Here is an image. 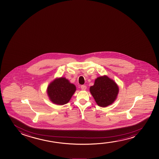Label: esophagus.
Segmentation results:
<instances>
[{
	"mask_svg": "<svg viewBox=\"0 0 159 159\" xmlns=\"http://www.w3.org/2000/svg\"><path fill=\"white\" fill-rule=\"evenodd\" d=\"M86 86H85V85H81V89L82 90H85V89H86Z\"/></svg>",
	"mask_w": 159,
	"mask_h": 159,
	"instance_id": "1",
	"label": "esophagus"
}]
</instances>
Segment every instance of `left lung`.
<instances>
[{"instance_id": "8db88e82", "label": "left lung", "mask_w": 159, "mask_h": 159, "mask_svg": "<svg viewBox=\"0 0 159 159\" xmlns=\"http://www.w3.org/2000/svg\"><path fill=\"white\" fill-rule=\"evenodd\" d=\"M89 91L99 107H107L116 99L119 92L117 84L107 75L96 79Z\"/></svg>"}]
</instances>
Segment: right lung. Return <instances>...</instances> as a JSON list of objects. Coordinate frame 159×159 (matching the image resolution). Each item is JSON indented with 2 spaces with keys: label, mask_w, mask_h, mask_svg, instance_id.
<instances>
[{
  "label": "right lung",
  "mask_w": 159,
  "mask_h": 159,
  "mask_svg": "<svg viewBox=\"0 0 159 159\" xmlns=\"http://www.w3.org/2000/svg\"><path fill=\"white\" fill-rule=\"evenodd\" d=\"M75 91L76 87L74 84L61 77L55 79L50 83L47 88V94L53 103L62 105L68 102Z\"/></svg>",
  "instance_id": "right-lung-1"
}]
</instances>
